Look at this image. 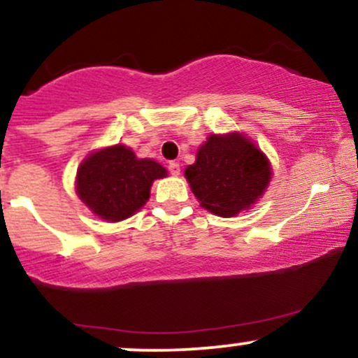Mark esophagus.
Instances as JSON below:
<instances>
[{
  "label": "esophagus",
  "instance_id": "34e87169",
  "mask_svg": "<svg viewBox=\"0 0 358 358\" xmlns=\"http://www.w3.org/2000/svg\"><path fill=\"white\" fill-rule=\"evenodd\" d=\"M168 170H170V173L173 176H178L180 175V163L171 162L170 165H168Z\"/></svg>",
  "mask_w": 358,
  "mask_h": 358
}]
</instances>
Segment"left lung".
Returning a JSON list of instances; mask_svg holds the SVG:
<instances>
[{
	"mask_svg": "<svg viewBox=\"0 0 358 358\" xmlns=\"http://www.w3.org/2000/svg\"><path fill=\"white\" fill-rule=\"evenodd\" d=\"M273 168L268 156L242 133L210 134L185 170L200 207L219 217L249 210L268 190Z\"/></svg>",
	"mask_w": 358,
	"mask_h": 358,
	"instance_id": "obj_1",
	"label": "left lung"
}]
</instances>
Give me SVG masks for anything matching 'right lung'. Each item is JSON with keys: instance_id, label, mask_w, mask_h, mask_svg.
Returning a JSON list of instances; mask_svg holds the SVG:
<instances>
[{"instance_id": "obj_1", "label": "right lung", "mask_w": 358, "mask_h": 358, "mask_svg": "<svg viewBox=\"0 0 358 358\" xmlns=\"http://www.w3.org/2000/svg\"><path fill=\"white\" fill-rule=\"evenodd\" d=\"M166 168L150 158H138L131 148L114 145L92 151L77 168L76 193L94 215L121 222L134 215L150 199L155 180Z\"/></svg>"}]
</instances>
